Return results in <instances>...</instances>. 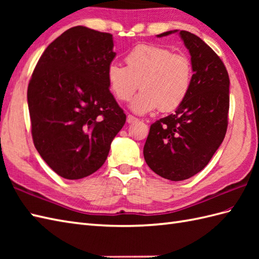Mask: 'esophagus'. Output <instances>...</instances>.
Here are the masks:
<instances>
[{
  "label": "esophagus",
  "mask_w": 259,
  "mask_h": 259,
  "mask_svg": "<svg viewBox=\"0 0 259 259\" xmlns=\"http://www.w3.org/2000/svg\"><path fill=\"white\" fill-rule=\"evenodd\" d=\"M137 120H138V119L135 118L134 115H131V114L126 115V122H128V123H133V122H135V121H137Z\"/></svg>",
  "instance_id": "obj_1"
}]
</instances>
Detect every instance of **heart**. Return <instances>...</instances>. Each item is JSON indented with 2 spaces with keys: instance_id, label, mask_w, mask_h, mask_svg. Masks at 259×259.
Instances as JSON below:
<instances>
[{
  "instance_id": "1",
  "label": "heart",
  "mask_w": 259,
  "mask_h": 259,
  "mask_svg": "<svg viewBox=\"0 0 259 259\" xmlns=\"http://www.w3.org/2000/svg\"><path fill=\"white\" fill-rule=\"evenodd\" d=\"M125 67L109 65V88L119 101H129L138 88L142 91L130 104L137 114L160 108L172 111L184 103L192 83V64L185 54L172 53L167 48L139 45L124 58Z\"/></svg>"
}]
</instances>
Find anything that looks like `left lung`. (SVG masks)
<instances>
[{"label": "left lung", "instance_id": "8db88e82", "mask_svg": "<svg viewBox=\"0 0 259 259\" xmlns=\"http://www.w3.org/2000/svg\"><path fill=\"white\" fill-rule=\"evenodd\" d=\"M177 32L191 57L190 91L175 113L150 125L144 147L148 166L171 181L188 179L207 166L226 135L229 110V76L221 58L190 32L157 36Z\"/></svg>", "mask_w": 259, "mask_h": 259}]
</instances>
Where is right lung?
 I'll return each mask as SVG.
<instances>
[{
    "label": "right lung",
    "instance_id": "add662e5",
    "mask_svg": "<svg viewBox=\"0 0 259 259\" xmlns=\"http://www.w3.org/2000/svg\"><path fill=\"white\" fill-rule=\"evenodd\" d=\"M113 37L85 26L63 32L43 52L27 87L32 138L54 172L70 180L106 161L125 114L109 90Z\"/></svg>",
    "mask_w": 259,
    "mask_h": 259
}]
</instances>
